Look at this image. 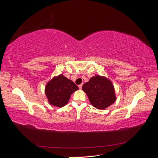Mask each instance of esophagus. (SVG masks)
I'll return each mask as SVG.
<instances>
[{"mask_svg": "<svg viewBox=\"0 0 158 158\" xmlns=\"http://www.w3.org/2000/svg\"><path fill=\"white\" fill-rule=\"evenodd\" d=\"M82 84H80V85H78V88H79L80 89H82Z\"/></svg>", "mask_w": 158, "mask_h": 158, "instance_id": "1", "label": "esophagus"}]
</instances>
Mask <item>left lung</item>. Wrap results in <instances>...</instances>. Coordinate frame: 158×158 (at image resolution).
Here are the masks:
<instances>
[{
	"mask_svg": "<svg viewBox=\"0 0 158 158\" xmlns=\"http://www.w3.org/2000/svg\"><path fill=\"white\" fill-rule=\"evenodd\" d=\"M92 106L98 109H105L116 101L114 85L106 76L95 75L82 85Z\"/></svg>",
	"mask_w": 158,
	"mask_h": 158,
	"instance_id": "8db88e82",
	"label": "left lung"
}]
</instances>
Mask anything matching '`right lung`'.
I'll return each mask as SVG.
<instances>
[{"mask_svg": "<svg viewBox=\"0 0 158 158\" xmlns=\"http://www.w3.org/2000/svg\"><path fill=\"white\" fill-rule=\"evenodd\" d=\"M78 89L73 81L61 74L54 76L47 83L45 94L51 105L62 107L69 102L71 95Z\"/></svg>", "mask_w": 158, "mask_h": 158, "instance_id": "obj_1", "label": "right lung"}]
</instances>
